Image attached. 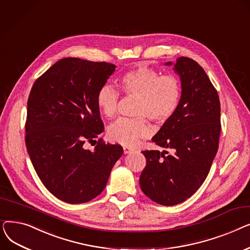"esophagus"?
<instances>
[{"label":"esophagus","mask_w":250,"mask_h":250,"mask_svg":"<svg viewBox=\"0 0 250 250\" xmlns=\"http://www.w3.org/2000/svg\"><path fill=\"white\" fill-rule=\"evenodd\" d=\"M132 151H133L132 148H129V147H124V152H125V154H127V153L132 152Z\"/></svg>","instance_id":"obj_1"}]
</instances>
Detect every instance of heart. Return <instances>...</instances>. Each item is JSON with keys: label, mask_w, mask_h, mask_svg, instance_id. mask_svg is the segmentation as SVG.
Here are the masks:
<instances>
[{"label": "heart", "mask_w": 250, "mask_h": 250, "mask_svg": "<svg viewBox=\"0 0 250 250\" xmlns=\"http://www.w3.org/2000/svg\"><path fill=\"white\" fill-rule=\"evenodd\" d=\"M122 93L136 96L135 118H120L107 130V137L112 143L125 147H133L142 139L151 134V125L147 117L157 125L169 122L177 112L182 88L178 78L173 75H162L148 65L129 70L118 80ZM96 104L106 116L113 117L117 111L120 92L114 87L104 84L96 93Z\"/></svg>", "instance_id": "heart-1"}]
</instances>
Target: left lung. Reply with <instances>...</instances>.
<instances>
[{
  "label": "left lung",
  "mask_w": 250,
  "mask_h": 250,
  "mask_svg": "<svg viewBox=\"0 0 250 250\" xmlns=\"http://www.w3.org/2000/svg\"><path fill=\"white\" fill-rule=\"evenodd\" d=\"M174 70L181 80L180 106L152 138L156 145L173 153L142 151L146 166L140 176L141 189L163 206L185 202L201 188L217 154L221 133L219 95L204 69L180 57Z\"/></svg>",
  "instance_id": "1"
}]
</instances>
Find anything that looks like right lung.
<instances>
[{"mask_svg":"<svg viewBox=\"0 0 250 250\" xmlns=\"http://www.w3.org/2000/svg\"><path fill=\"white\" fill-rule=\"evenodd\" d=\"M115 64L64 58L34 82L27 101L25 144L43 186L59 200L83 204L102 192L124 153L118 144L97 141L104 130L96 104L98 89Z\"/></svg>","mask_w":250,"mask_h":250,"instance_id":"1","label":"right lung"}]
</instances>
